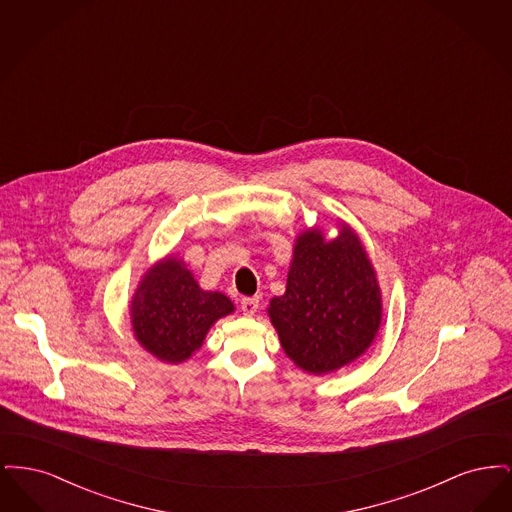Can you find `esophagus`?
I'll return each instance as SVG.
<instances>
[{"mask_svg": "<svg viewBox=\"0 0 512 512\" xmlns=\"http://www.w3.org/2000/svg\"><path fill=\"white\" fill-rule=\"evenodd\" d=\"M240 305H242L244 315L251 317V315H255L257 309H259V297H244V299L240 301Z\"/></svg>", "mask_w": 512, "mask_h": 512, "instance_id": "34e87169", "label": "esophagus"}]
</instances>
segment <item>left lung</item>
Masks as SVG:
<instances>
[{
  "label": "left lung",
  "instance_id": "left-lung-1",
  "mask_svg": "<svg viewBox=\"0 0 512 512\" xmlns=\"http://www.w3.org/2000/svg\"><path fill=\"white\" fill-rule=\"evenodd\" d=\"M268 315L293 363L324 374L355 361L372 343L382 299L365 249L343 226L326 244L317 230L299 236L286 293Z\"/></svg>",
  "mask_w": 512,
  "mask_h": 512
}]
</instances>
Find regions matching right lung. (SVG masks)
<instances>
[{
  "mask_svg": "<svg viewBox=\"0 0 512 512\" xmlns=\"http://www.w3.org/2000/svg\"><path fill=\"white\" fill-rule=\"evenodd\" d=\"M232 311L226 295L203 292L192 272L174 259L147 272L130 305L138 341L169 363L186 361L201 347L211 324Z\"/></svg>",
  "mask_w": 512,
  "mask_h": 512,
  "instance_id": "add662e5",
  "label": "right lung"
}]
</instances>
